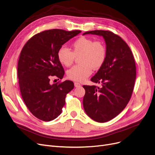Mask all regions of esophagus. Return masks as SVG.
<instances>
[{
	"mask_svg": "<svg viewBox=\"0 0 155 155\" xmlns=\"http://www.w3.org/2000/svg\"><path fill=\"white\" fill-rule=\"evenodd\" d=\"M74 86H75L76 87H81V84H80V83H78V82H74Z\"/></svg>",
	"mask_w": 155,
	"mask_h": 155,
	"instance_id": "34e87169",
	"label": "esophagus"
}]
</instances>
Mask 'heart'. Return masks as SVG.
Wrapping results in <instances>:
<instances>
[{
    "label": "heart",
    "instance_id": "b5f03b06",
    "mask_svg": "<svg viewBox=\"0 0 155 155\" xmlns=\"http://www.w3.org/2000/svg\"><path fill=\"white\" fill-rule=\"evenodd\" d=\"M71 51L62 46L57 52L59 62L66 67H69L78 58L79 64L73 66L67 72V76L71 81L82 82L92 73V68L98 70L105 63L107 57L106 44L102 41H94L82 37L72 42Z\"/></svg>",
    "mask_w": 155,
    "mask_h": 155
}]
</instances>
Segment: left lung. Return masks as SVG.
<instances>
[{
    "instance_id": "8db88e82",
    "label": "left lung",
    "mask_w": 155,
    "mask_h": 155,
    "mask_svg": "<svg viewBox=\"0 0 155 155\" xmlns=\"http://www.w3.org/2000/svg\"><path fill=\"white\" fill-rule=\"evenodd\" d=\"M102 36L106 41L107 57L103 66L91 78L101 87L86 86L83 98L84 110L98 122L111 120L121 113L130 100L136 79V64L128 45L110 31L94 30L83 35Z\"/></svg>"
}]
</instances>
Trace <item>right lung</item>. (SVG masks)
Wrapping results in <instances>:
<instances>
[{"mask_svg": "<svg viewBox=\"0 0 155 155\" xmlns=\"http://www.w3.org/2000/svg\"><path fill=\"white\" fill-rule=\"evenodd\" d=\"M80 30L68 31L53 29L33 36L25 44L18 62V78L23 101L33 115L43 121H51L62 113L66 94L74 87L72 81L58 82L64 70L57 58L64 44L77 35Z\"/></svg>", "mask_w": 155, "mask_h": 155, "instance_id": "obj_1", "label": "right lung"}]
</instances>
